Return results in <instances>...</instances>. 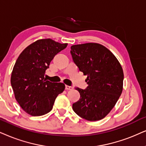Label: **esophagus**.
Instances as JSON below:
<instances>
[{
  "label": "esophagus",
  "mask_w": 146,
  "mask_h": 146,
  "mask_svg": "<svg viewBox=\"0 0 146 146\" xmlns=\"http://www.w3.org/2000/svg\"><path fill=\"white\" fill-rule=\"evenodd\" d=\"M65 89L67 90H73V88L72 86H65Z\"/></svg>",
  "instance_id": "obj_1"
}]
</instances>
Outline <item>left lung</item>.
I'll use <instances>...</instances> for the list:
<instances>
[{
  "instance_id": "obj_1",
  "label": "left lung",
  "mask_w": 146,
  "mask_h": 146,
  "mask_svg": "<svg viewBox=\"0 0 146 146\" xmlns=\"http://www.w3.org/2000/svg\"><path fill=\"white\" fill-rule=\"evenodd\" d=\"M71 54L79 71L87 75L88 86L76 88L80 98L73 104L77 115L90 121L102 119L116 104L123 91L124 74L117 58L97 43L73 45Z\"/></svg>"
}]
</instances>
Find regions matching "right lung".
<instances>
[{
	"label": "right lung",
	"mask_w": 146,
	"mask_h": 146,
	"mask_svg": "<svg viewBox=\"0 0 146 146\" xmlns=\"http://www.w3.org/2000/svg\"><path fill=\"white\" fill-rule=\"evenodd\" d=\"M67 46L49 38L37 40L24 49L17 59L11 84L16 100L30 115L49 112L57 96L64 91V84L52 83L44 75L55 55Z\"/></svg>",
	"instance_id": "obj_1"
}]
</instances>
